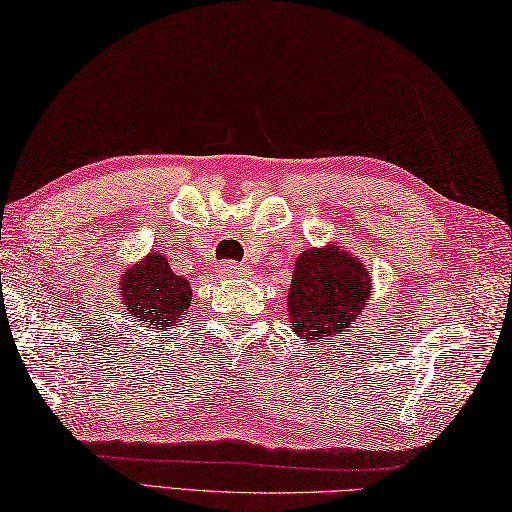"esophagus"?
Wrapping results in <instances>:
<instances>
[{"label":"esophagus","instance_id":"1","mask_svg":"<svg viewBox=\"0 0 512 512\" xmlns=\"http://www.w3.org/2000/svg\"><path fill=\"white\" fill-rule=\"evenodd\" d=\"M220 270H222V275L228 277V279H237V277L244 275V268L233 264V262H224V264L220 266Z\"/></svg>","mask_w":512,"mask_h":512}]
</instances>
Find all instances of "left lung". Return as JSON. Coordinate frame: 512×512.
Returning <instances> with one entry per match:
<instances>
[{
    "label": "left lung",
    "mask_w": 512,
    "mask_h": 512,
    "mask_svg": "<svg viewBox=\"0 0 512 512\" xmlns=\"http://www.w3.org/2000/svg\"><path fill=\"white\" fill-rule=\"evenodd\" d=\"M369 295L367 268L343 246L301 250L288 288L290 328L308 341L341 336L361 317Z\"/></svg>",
    "instance_id": "obj_1"
}]
</instances>
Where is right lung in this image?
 Instances as JSON below:
<instances>
[{
	"mask_svg": "<svg viewBox=\"0 0 512 512\" xmlns=\"http://www.w3.org/2000/svg\"><path fill=\"white\" fill-rule=\"evenodd\" d=\"M121 295L127 317L151 332H167L173 325H182L180 321L191 306L189 279L173 273L165 253L158 250L127 268Z\"/></svg>",
	"mask_w": 512,
	"mask_h": 512,
	"instance_id": "add662e5",
	"label": "right lung"
}]
</instances>
